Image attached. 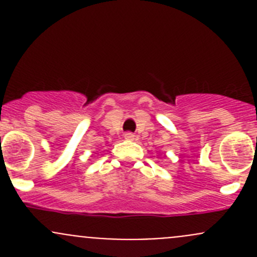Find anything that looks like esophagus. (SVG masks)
I'll return each mask as SVG.
<instances>
[{
    "label": "esophagus",
    "mask_w": 257,
    "mask_h": 257,
    "mask_svg": "<svg viewBox=\"0 0 257 257\" xmlns=\"http://www.w3.org/2000/svg\"><path fill=\"white\" fill-rule=\"evenodd\" d=\"M124 138L128 139V141H133V139H134V134L133 133H129V132H128V133L124 134Z\"/></svg>",
    "instance_id": "obj_1"
}]
</instances>
